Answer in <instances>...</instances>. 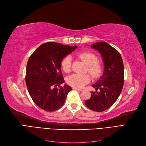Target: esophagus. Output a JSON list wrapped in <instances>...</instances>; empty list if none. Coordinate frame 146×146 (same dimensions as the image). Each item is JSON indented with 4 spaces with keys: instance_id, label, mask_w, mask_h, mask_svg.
Segmentation results:
<instances>
[{
    "instance_id": "esophagus-1",
    "label": "esophagus",
    "mask_w": 146,
    "mask_h": 146,
    "mask_svg": "<svg viewBox=\"0 0 146 146\" xmlns=\"http://www.w3.org/2000/svg\"><path fill=\"white\" fill-rule=\"evenodd\" d=\"M73 90H77V91H82V89H78V88H74L73 87L72 88Z\"/></svg>"
}]
</instances>
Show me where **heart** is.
I'll return each mask as SVG.
<instances>
[{"label": "heart", "instance_id": "heart-1", "mask_svg": "<svg viewBox=\"0 0 146 146\" xmlns=\"http://www.w3.org/2000/svg\"><path fill=\"white\" fill-rule=\"evenodd\" d=\"M83 63L87 66L88 72L93 78H98L102 73V66L98 62V58L95 54L91 52H82L78 55ZM72 57L70 55L64 56L61 60V67L64 72L69 73L71 70ZM91 80V77L88 74L80 75L74 74L68 76L66 78V82L69 85L74 88H80L85 86Z\"/></svg>", "mask_w": 146, "mask_h": 146}]
</instances>
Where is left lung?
Returning <instances> with one entry per match:
<instances>
[{
    "label": "left lung",
    "mask_w": 146,
    "mask_h": 146,
    "mask_svg": "<svg viewBox=\"0 0 146 146\" xmlns=\"http://www.w3.org/2000/svg\"><path fill=\"white\" fill-rule=\"evenodd\" d=\"M102 57L104 70L99 80L92 86L99 91L91 92L86 107L93 111L101 112L115 103L122 91L124 83V68L119 52L107 42H99L91 46Z\"/></svg>",
    "instance_id": "obj_1"
}]
</instances>
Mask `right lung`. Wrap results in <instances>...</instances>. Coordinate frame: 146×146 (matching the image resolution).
<instances>
[{"mask_svg":"<svg viewBox=\"0 0 146 146\" xmlns=\"http://www.w3.org/2000/svg\"><path fill=\"white\" fill-rule=\"evenodd\" d=\"M77 47L58 42L42 44L31 55L27 64L25 82L31 98L38 107L52 112L63 105L72 88L64 82L61 62ZM58 86L60 88H57Z\"/></svg>","mask_w":146,"mask_h":146,"instance_id":"obj_1","label":"right lung"}]
</instances>
